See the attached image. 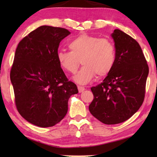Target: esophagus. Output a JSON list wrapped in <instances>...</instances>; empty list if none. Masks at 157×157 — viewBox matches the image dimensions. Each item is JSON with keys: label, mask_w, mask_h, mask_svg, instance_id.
<instances>
[{"label": "esophagus", "mask_w": 157, "mask_h": 157, "mask_svg": "<svg viewBox=\"0 0 157 157\" xmlns=\"http://www.w3.org/2000/svg\"><path fill=\"white\" fill-rule=\"evenodd\" d=\"M78 91H79V93H82V92H83L84 90H85V88L84 87H82V86H78Z\"/></svg>", "instance_id": "esophagus-1"}]
</instances>
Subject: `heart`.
Listing matches in <instances>:
<instances>
[{
	"label": "heart",
	"instance_id": "obj_1",
	"mask_svg": "<svg viewBox=\"0 0 157 157\" xmlns=\"http://www.w3.org/2000/svg\"><path fill=\"white\" fill-rule=\"evenodd\" d=\"M71 51L59 50L57 59L63 70L71 73L78 71L81 62L84 66L74 77L79 84H86L94 79L103 78L111 73L116 62V49L107 38L81 34L69 42Z\"/></svg>",
	"mask_w": 157,
	"mask_h": 157
}]
</instances>
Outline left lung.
I'll return each instance as SVG.
<instances>
[{"instance_id":"1","label":"left lung","mask_w":157,"mask_h":157,"mask_svg":"<svg viewBox=\"0 0 157 157\" xmlns=\"http://www.w3.org/2000/svg\"><path fill=\"white\" fill-rule=\"evenodd\" d=\"M116 62L111 73L91 88L94 100L89 109L107 124L123 123L139 109L144 101L149 67L139 44L118 29L111 34Z\"/></svg>"}]
</instances>
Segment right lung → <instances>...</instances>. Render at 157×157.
<instances>
[{"label": "right lung", "mask_w": 157, "mask_h": 157, "mask_svg": "<svg viewBox=\"0 0 157 157\" xmlns=\"http://www.w3.org/2000/svg\"><path fill=\"white\" fill-rule=\"evenodd\" d=\"M71 34L65 28L42 25L18 44L10 79L18 113L29 123L52 127L64 118L68 101L78 93L57 59L61 41Z\"/></svg>", "instance_id": "1"}]
</instances>
